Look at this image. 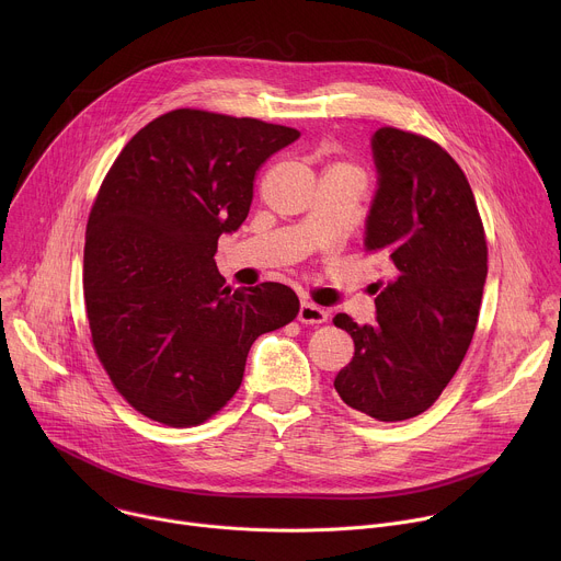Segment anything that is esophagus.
<instances>
[{
  "instance_id": "obj_1",
  "label": "esophagus",
  "mask_w": 561,
  "mask_h": 561,
  "mask_svg": "<svg viewBox=\"0 0 561 561\" xmlns=\"http://www.w3.org/2000/svg\"><path fill=\"white\" fill-rule=\"evenodd\" d=\"M297 319L301 324H324L329 319V312L322 306H317L312 301H301Z\"/></svg>"
}]
</instances>
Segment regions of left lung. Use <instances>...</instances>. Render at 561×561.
Instances as JSON below:
<instances>
[{
	"label": "left lung",
	"mask_w": 561,
	"mask_h": 561,
	"mask_svg": "<svg viewBox=\"0 0 561 561\" xmlns=\"http://www.w3.org/2000/svg\"><path fill=\"white\" fill-rule=\"evenodd\" d=\"M373 154L379 188L366 251L379 253L392 277L377 284L375 324L333 317L355 342L335 390L377 422H404L437 402L466 357L489 247L470 184L437 141L383 126L373 135Z\"/></svg>",
	"instance_id": "1"
}]
</instances>
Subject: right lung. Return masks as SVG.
<instances>
[{"label": "right lung", "mask_w": 561, "mask_h": 561, "mask_svg": "<svg viewBox=\"0 0 561 561\" xmlns=\"http://www.w3.org/2000/svg\"><path fill=\"white\" fill-rule=\"evenodd\" d=\"M299 130L178 108L148 122L106 173L87 224L91 342L115 390L144 417L191 428L237 392L253 342L290 324L277 282L230 290L217 239L249 215L266 159Z\"/></svg>", "instance_id": "obj_1"}]
</instances>
